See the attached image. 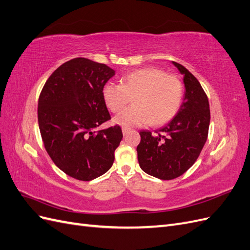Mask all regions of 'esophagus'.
I'll list each match as a JSON object with an SVG mask.
<instances>
[{
	"label": "esophagus",
	"mask_w": 250,
	"mask_h": 250,
	"mask_svg": "<svg viewBox=\"0 0 250 250\" xmlns=\"http://www.w3.org/2000/svg\"><path fill=\"white\" fill-rule=\"evenodd\" d=\"M129 131H130L129 128H127V127H123V128H122V132H123L124 135H126Z\"/></svg>",
	"instance_id": "esophagus-1"
}]
</instances>
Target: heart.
<instances>
[{
    "mask_svg": "<svg viewBox=\"0 0 250 250\" xmlns=\"http://www.w3.org/2000/svg\"><path fill=\"white\" fill-rule=\"evenodd\" d=\"M132 95L133 106L117 115L115 123L123 127L143 126L150 122L163 125L177 113L183 102L184 87L174 75L148 66L126 74L121 84L108 82L102 89L103 100L112 112L122 109Z\"/></svg>",
    "mask_w": 250,
    "mask_h": 250,
    "instance_id": "1",
    "label": "heart"
}]
</instances>
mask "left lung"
<instances>
[{
  "label": "left lung",
  "instance_id": "1",
  "mask_svg": "<svg viewBox=\"0 0 250 250\" xmlns=\"http://www.w3.org/2000/svg\"><path fill=\"white\" fill-rule=\"evenodd\" d=\"M184 76V102L170 122L152 134L140 132L137 147L141 169L163 180L174 179L190 169L207 142L210 120L207 94L192 73L175 62Z\"/></svg>",
  "mask_w": 250,
  "mask_h": 250
}]
</instances>
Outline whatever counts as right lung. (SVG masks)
Segmentation results:
<instances>
[{
    "instance_id": "1",
    "label": "right lung",
    "mask_w": 250,
    "mask_h": 250,
    "mask_svg": "<svg viewBox=\"0 0 250 250\" xmlns=\"http://www.w3.org/2000/svg\"><path fill=\"white\" fill-rule=\"evenodd\" d=\"M115 71L87 58H74L52 73L42 89L39 126L51 160L75 179L89 181L106 173L123 138L119 125L96 130L110 120L102 96Z\"/></svg>"
}]
</instances>
